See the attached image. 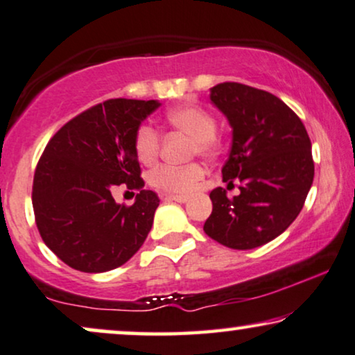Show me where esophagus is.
Returning a JSON list of instances; mask_svg holds the SVG:
<instances>
[{
    "label": "esophagus",
    "instance_id": "obj_1",
    "mask_svg": "<svg viewBox=\"0 0 355 355\" xmlns=\"http://www.w3.org/2000/svg\"><path fill=\"white\" fill-rule=\"evenodd\" d=\"M165 200L170 201H177V202H187L188 196L187 195H173V193H165Z\"/></svg>",
    "mask_w": 355,
    "mask_h": 355
}]
</instances>
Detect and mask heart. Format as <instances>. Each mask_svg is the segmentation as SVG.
I'll list each match as a JSON object with an SVG mask.
<instances>
[{"label":"heart","mask_w":355,"mask_h":355,"mask_svg":"<svg viewBox=\"0 0 355 355\" xmlns=\"http://www.w3.org/2000/svg\"><path fill=\"white\" fill-rule=\"evenodd\" d=\"M165 121L170 128L182 131L193 139V154L209 155L216 149V118L209 112L195 105L175 107L167 112ZM160 148V135L150 123H143L135 135V150L143 164H150L157 157ZM202 178V168L198 164L175 167L159 165L149 175V180L159 190L168 193H188Z\"/></svg>","instance_id":"1"}]
</instances>
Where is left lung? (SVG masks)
Here are the masks:
<instances>
[{"label":"left lung","instance_id":"8db88e82","mask_svg":"<svg viewBox=\"0 0 355 355\" xmlns=\"http://www.w3.org/2000/svg\"><path fill=\"white\" fill-rule=\"evenodd\" d=\"M209 97L232 128L222 178L229 185L240 182V195L230 200L224 188L211 191L205 232L234 250L261 247L279 237L304 207L315 175L310 138L300 118L261 89L222 83Z\"/></svg>","mask_w":355,"mask_h":355}]
</instances>
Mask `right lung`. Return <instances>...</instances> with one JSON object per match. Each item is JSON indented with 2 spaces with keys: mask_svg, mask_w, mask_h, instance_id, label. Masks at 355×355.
Returning <instances> with one entry per match:
<instances>
[{
  "mask_svg": "<svg viewBox=\"0 0 355 355\" xmlns=\"http://www.w3.org/2000/svg\"><path fill=\"white\" fill-rule=\"evenodd\" d=\"M157 101L110 98L61 126L37 164L32 206L37 229L61 261L83 272L125 264L150 232L159 198L143 190L135 135ZM125 182L131 207L111 196Z\"/></svg>",
  "mask_w": 355,
  "mask_h": 355,
  "instance_id": "right-lung-1",
  "label": "right lung"
}]
</instances>
